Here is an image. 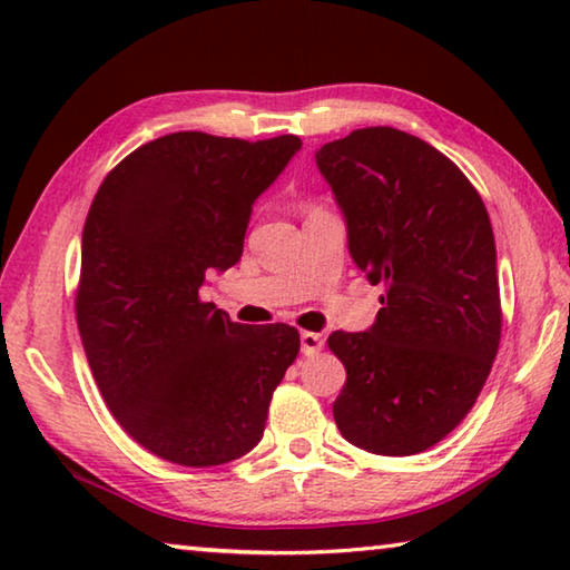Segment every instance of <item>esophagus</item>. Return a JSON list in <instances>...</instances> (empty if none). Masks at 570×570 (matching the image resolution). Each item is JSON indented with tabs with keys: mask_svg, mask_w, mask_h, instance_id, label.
Masks as SVG:
<instances>
[{
	"mask_svg": "<svg viewBox=\"0 0 570 570\" xmlns=\"http://www.w3.org/2000/svg\"><path fill=\"white\" fill-rule=\"evenodd\" d=\"M322 346H324V336H322V334H316V332H302V352H304L306 356L320 354Z\"/></svg>",
	"mask_w": 570,
	"mask_h": 570,
	"instance_id": "1",
	"label": "esophagus"
}]
</instances>
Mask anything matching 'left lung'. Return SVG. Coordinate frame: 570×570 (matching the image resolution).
Here are the masks:
<instances>
[{
    "mask_svg": "<svg viewBox=\"0 0 570 570\" xmlns=\"http://www.w3.org/2000/svg\"><path fill=\"white\" fill-rule=\"evenodd\" d=\"M350 254L384 304L366 332H334L346 382L334 422L374 455H417L472 410L498 354L500 286L485 204L455 163L394 128L316 150Z\"/></svg>",
    "mask_w": 570,
    "mask_h": 570,
    "instance_id": "obj_1",
    "label": "left lung"
}]
</instances>
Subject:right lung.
<instances>
[{"mask_svg":"<svg viewBox=\"0 0 570 570\" xmlns=\"http://www.w3.org/2000/svg\"><path fill=\"white\" fill-rule=\"evenodd\" d=\"M298 148L296 135L170 132L122 158L95 193L77 330L112 417L153 455L214 468L264 435L298 332L230 322L198 288L208 268L238 262L250 206Z\"/></svg>","mask_w":570,"mask_h":570,"instance_id":"right-lung-1","label":"right lung"}]
</instances>
